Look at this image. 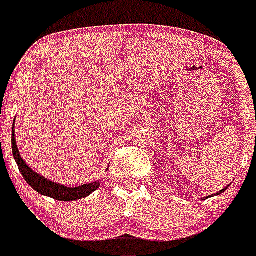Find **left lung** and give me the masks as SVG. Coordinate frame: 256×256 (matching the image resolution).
Returning <instances> with one entry per match:
<instances>
[{"mask_svg": "<svg viewBox=\"0 0 256 256\" xmlns=\"http://www.w3.org/2000/svg\"><path fill=\"white\" fill-rule=\"evenodd\" d=\"M227 188H228V186H227V187H224V188H223V190H220V191H219V192H216V194H214V195H210V196H208V198H212V196L220 195V194H223V192H224L226 190H227ZM204 198V200H205V198Z\"/></svg>", "mask_w": 256, "mask_h": 256, "instance_id": "8db88e82", "label": "left lung"}]
</instances>
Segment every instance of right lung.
I'll list each match as a JSON object with an SVG mask.
<instances>
[{"label":"right lung","mask_w":256,"mask_h":256,"mask_svg":"<svg viewBox=\"0 0 256 256\" xmlns=\"http://www.w3.org/2000/svg\"><path fill=\"white\" fill-rule=\"evenodd\" d=\"M11 148H12V155L14 159L16 162L18 168H19L20 173L26 180L29 186L33 190L44 196H48V198H55L58 201H76L79 198H84L90 196L92 192L96 191L100 187L101 182L96 180V182L86 183L82 186L78 187H68L60 183L52 182V180H47V178L42 177L40 174L36 173L32 168H29V165L26 164V160L20 156L19 150H18L16 140H15V130L12 126V134H11Z\"/></svg>","instance_id":"right-lung-1"}]
</instances>
